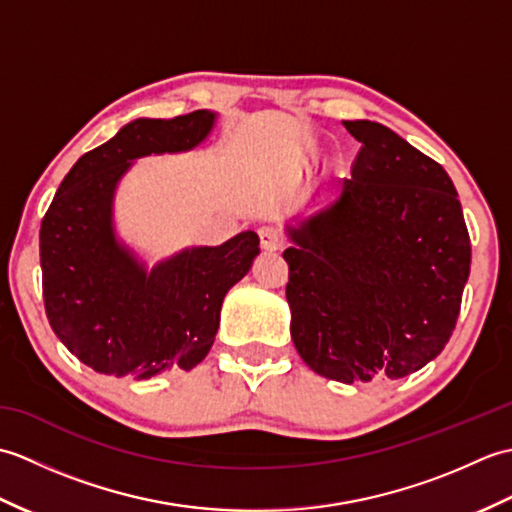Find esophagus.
I'll return each mask as SVG.
<instances>
[{
  "label": "esophagus",
  "instance_id": "34e87169",
  "mask_svg": "<svg viewBox=\"0 0 512 512\" xmlns=\"http://www.w3.org/2000/svg\"><path fill=\"white\" fill-rule=\"evenodd\" d=\"M259 239H262V248L266 250H277L284 246V235H281L279 228L273 224H266L259 228Z\"/></svg>",
  "mask_w": 512,
  "mask_h": 512
}]
</instances>
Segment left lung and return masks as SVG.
Returning a JSON list of instances; mask_svg holds the SVG:
<instances>
[{
  "label": "left lung",
  "mask_w": 512,
  "mask_h": 512,
  "mask_svg": "<svg viewBox=\"0 0 512 512\" xmlns=\"http://www.w3.org/2000/svg\"><path fill=\"white\" fill-rule=\"evenodd\" d=\"M361 149L328 211L290 228V334L314 372L345 385L433 361L458 323L471 239L449 173L389 127L345 121Z\"/></svg>",
  "instance_id": "1"
}]
</instances>
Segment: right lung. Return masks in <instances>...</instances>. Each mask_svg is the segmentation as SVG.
I'll use <instances>...</instances> for the list:
<instances>
[{"label": "right lung", "instance_id": "right-lung-1", "mask_svg": "<svg viewBox=\"0 0 512 512\" xmlns=\"http://www.w3.org/2000/svg\"><path fill=\"white\" fill-rule=\"evenodd\" d=\"M213 121L215 114L198 110L125 125L74 162L43 215L39 255L50 328L94 372L134 378L189 372L211 350L226 292L259 253L257 233L244 231L222 246L184 250L145 273L114 239L112 195L129 160L191 149Z\"/></svg>", "mask_w": 512, "mask_h": 512}]
</instances>
